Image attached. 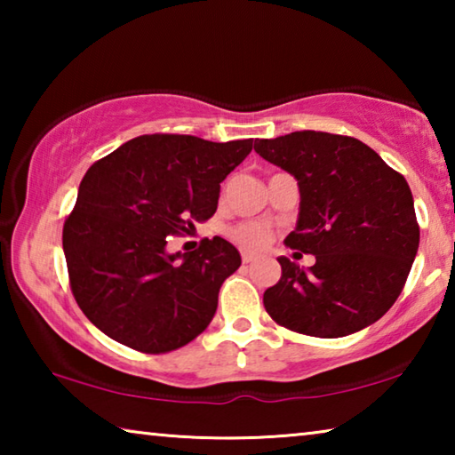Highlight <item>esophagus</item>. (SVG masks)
Wrapping results in <instances>:
<instances>
[{
  "label": "esophagus",
  "instance_id": "esophagus-1",
  "mask_svg": "<svg viewBox=\"0 0 455 455\" xmlns=\"http://www.w3.org/2000/svg\"><path fill=\"white\" fill-rule=\"evenodd\" d=\"M241 259H243V263L249 265L257 259V255H255V252H249V251H241Z\"/></svg>",
  "mask_w": 455,
  "mask_h": 455
}]
</instances>
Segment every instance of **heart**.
<instances>
[{"mask_svg":"<svg viewBox=\"0 0 455 455\" xmlns=\"http://www.w3.org/2000/svg\"><path fill=\"white\" fill-rule=\"evenodd\" d=\"M230 238L241 244L243 249L260 251L271 243V230L260 225V222L246 220V222H238L236 227L230 228Z\"/></svg>","mask_w":455,"mask_h":455,"instance_id":"b5f03b06","label":"heart"}]
</instances>
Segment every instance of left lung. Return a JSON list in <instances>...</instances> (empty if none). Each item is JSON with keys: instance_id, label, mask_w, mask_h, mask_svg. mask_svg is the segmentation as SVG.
Masks as SVG:
<instances>
[{"instance_id": "obj_1", "label": "left lung", "mask_w": 455, "mask_h": 455, "mask_svg": "<svg viewBox=\"0 0 455 455\" xmlns=\"http://www.w3.org/2000/svg\"><path fill=\"white\" fill-rule=\"evenodd\" d=\"M255 152L297 179L301 204L291 249L315 255L301 268L279 257L281 279L263 303L297 333L335 339L365 329L397 301L419 246L410 184L357 138L291 132Z\"/></svg>"}]
</instances>
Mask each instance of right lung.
<instances>
[{"instance_id": "add662e5", "label": "right lung", "mask_w": 455, "mask_h": 455, "mask_svg": "<svg viewBox=\"0 0 455 455\" xmlns=\"http://www.w3.org/2000/svg\"><path fill=\"white\" fill-rule=\"evenodd\" d=\"M251 150L252 138L144 134L88 168L61 243L76 303L102 333L168 353L209 327L241 255L220 236L168 252V238L217 212L220 182Z\"/></svg>"}]
</instances>
